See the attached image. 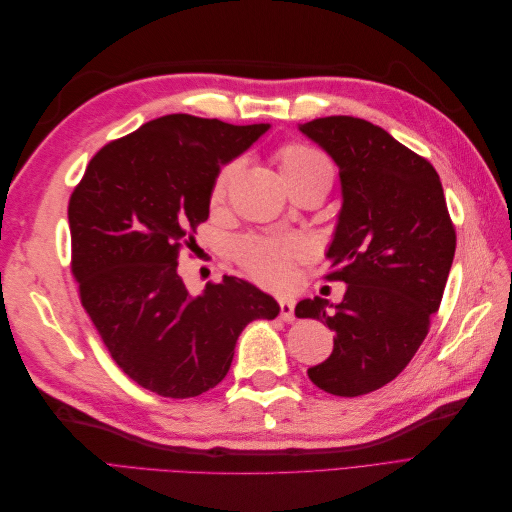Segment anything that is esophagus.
Wrapping results in <instances>:
<instances>
[{"instance_id": "esophagus-1", "label": "esophagus", "mask_w": 512, "mask_h": 512, "mask_svg": "<svg viewBox=\"0 0 512 512\" xmlns=\"http://www.w3.org/2000/svg\"><path fill=\"white\" fill-rule=\"evenodd\" d=\"M280 318L284 322H292L294 320V301L292 299H280Z\"/></svg>"}]
</instances>
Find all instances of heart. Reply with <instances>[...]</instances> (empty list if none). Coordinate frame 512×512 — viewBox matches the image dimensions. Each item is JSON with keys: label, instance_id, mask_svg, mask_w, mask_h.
Segmentation results:
<instances>
[{"label": "heart", "instance_id": "heart-1", "mask_svg": "<svg viewBox=\"0 0 512 512\" xmlns=\"http://www.w3.org/2000/svg\"><path fill=\"white\" fill-rule=\"evenodd\" d=\"M280 173L288 188L305 183H322L331 188L333 166L322 151L307 143H288L275 153ZM241 160L226 162L213 177L209 200L220 205L230 181L239 173ZM305 256V247L297 239H273V237H247L235 243V258L239 267L262 286L286 288L292 280L294 265Z\"/></svg>", "mask_w": 512, "mask_h": 512}]
</instances>
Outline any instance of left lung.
Segmentation results:
<instances>
[{
    "instance_id": "1",
    "label": "left lung",
    "mask_w": 512,
    "mask_h": 512,
    "mask_svg": "<svg viewBox=\"0 0 512 512\" xmlns=\"http://www.w3.org/2000/svg\"><path fill=\"white\" fill-rule=\"evenodd\" d=\"M301 132L339 166L344 205L329 247V282L344 301L305 299L297 318L329 324L335 346L309 367L318 389L356 397L395 380L429 333L455 256V224L436 168L365 119L331 115Z\"/></svg>"
}]
</instances>
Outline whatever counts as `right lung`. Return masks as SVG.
Returning <instances> with one entry per match:
<instances>
[{"label": "right lung", "instance_id": "obj_1", "mask_svg": "<svg viewBox=\"0 0 512 512\" xmlns=\"http://www.w3.org/2000/svg\"><path fill=\"white\" fill-rule=\"evenodd\" d=\"M267 128L164 115L104 145L72 190L70 269L81 303L123 374L151 393L213 389L247 324L280 312L269 294L228 275L190 297L177 271L209 218L215 173Z\"/></svg>", "mask_w": 512, "mask_h": 512}]
</instances>
